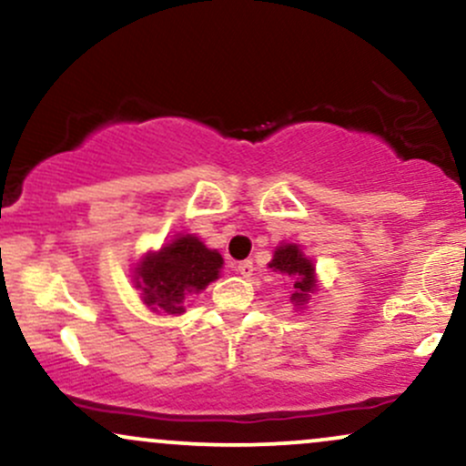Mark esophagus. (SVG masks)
I'll return each instance as SVG.
<instances>
[{
	"label": "esophagus",
	"mask_w": 466,
	"mask_h": 466,
	"mask_svg": "<svg viewBox=\"0 0 466 466\" xmlns=\"http://www.w3.org/2000/svg\"><path fill=\"white\" fill-rule=\"evenodd\" d=\"M237 271L243 278H251L254 276V263H251V260H243V263L237 265Z\"/></svg>",
	"instance_id": "34e87169"
}]
</instances>
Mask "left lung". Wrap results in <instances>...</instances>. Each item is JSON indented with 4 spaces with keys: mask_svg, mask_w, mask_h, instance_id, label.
I'll return each instance as SVG.
<instances>
[{
    "mask_svg": "<svg viewBox=\"0 0 466 466\" xmlns=\"http://www.w3.org/2000/svg\"><path fill=\"white\" fill-rule=\"evenodd\" d=\"M267 267L276 274L287 276L293 282V307L304 309L311 302V296L318 291V274H315L313 260L304 254L300 245L280 243L274 251V258Z\"/></svg>",
    "mask_w": 466,
    "mask_h": 466,
    "instance_id": "obj_1",
    "label": "left lung"
}]
</instances>
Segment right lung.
Listing matches in <instances>:
<instances>
[{
	"label": "right lung",
	"instance_id": "right-lung-1",
	"mask_svg": "<svg viewBox=\"0 0 466 466\" xmlns=\"http://www.w3.org/2000/svg\"><path fill=\"white\" fill-rule=\"evenodd\" d=\"M223 256L195 234H177L133 267V285L153 313H186V298L201 293L221 276Z\"/></svg>",
	"mask_w": 466,
	"mask_h": 466
}]
</instances>
